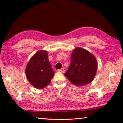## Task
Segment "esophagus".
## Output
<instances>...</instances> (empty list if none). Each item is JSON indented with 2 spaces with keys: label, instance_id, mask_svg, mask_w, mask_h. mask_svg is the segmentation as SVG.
Segmentation results:
<instances>
[{
  "label": "esophagus",
  "instance_id": "1",
  "mask_svg": "<svg viewBox=\"0 0 123 123\" xmlns=\"http://www.w3.org/2000/svg\"><path fill=\"white\" fill-rule=\"evenodd\" d=\"M57 71L59 72H61V73H64V70H62V69H57Z\"/></svg>",
  "mask_w": 123,
  "mask_h": 123
}]
</instances>
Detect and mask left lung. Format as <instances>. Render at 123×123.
I'll return each instance as SVG.
<instances>
[{
	"label": "left lung",
	"mask_w": 123,
	"mask_h": 123,
	"mask_svg": "<svg viewBox=\"0 0 123 123\" xmlns=\"http://www.w3.org/2000/svg\"><path fill=\"white\" fill-rule=\"evenodd\" d=\"M97 67L94 56L87 50L78 47L72 52L70 66L64 75L73 84L82 86L93 80Z\"/></svg>",
	"instance_id": "8db88e82"
}]
</instances>
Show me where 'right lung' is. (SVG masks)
<instances>
[{
  "instance_id": "add662e5",
  "label": "right lung",
  "mask_w": 123,
  "mask_h": 123,
  "mask_svg": "<svg viewBox=\"0 0 123 123\" xmlns=\"http://www.w3.org/2000/svg\"><path fill=\"white\" fill-rule=\"evenodd\" d=\"M26 78L35 88L43 89L50 84L54 71L48 57V51L39 50L35 53L27 64Z\"/></svg>"
}]
</instances>
